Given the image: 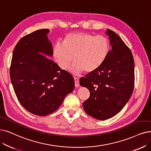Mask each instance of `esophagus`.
<instances>
[{"label":"esophagus","mask_w":151,"mask_h":151,"mask_svg":"<svg viewBox=\"0 0 151 151\" xmlns=\"http://www.w3.org/2000/svg\"><path fill=\"white\" fill-rule=\"evenodd\" d=\"M74 83H75V87H77L79 86V81L76 77H74Z\"/></svg>","instance_id":"esophagus-1"}]
</instances>
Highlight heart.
I'll list each match as a JSON object with an SVG mask.
<instances>
[{"mask_svg":"<svg viewBox=\"0 0 151 151\" xmlns=\"http://www.w3.org/2000/svg\"><path fill=\"white\" fill-rule=\"evenodd\" d=\"M109 51V42L102 35L88 33H76L66 35L63 45L57 43L54 47V57L62 69H67L74 57V64L70 71L79 74L99 69L106 59Z\"/></svg>","mask_w":151,"mask_h":151,"instance_id":"1","label":"heart"}]
</instances>
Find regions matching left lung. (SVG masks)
I'll use <instances>...</instances> for the list:
<instances>
[{"label":"left lung","instance_id":"left-lung-1","mask_svg":"<svg viewBox=\"0 0 151 151\" xmlns=\"http://www.w3.org/2000/svg\"><path fill=\"white\" fill-rule=\"evenodd\" d=\"M111 50L100 67L81 78V86L90 91L83 103L85 111L105 120L116 115L130 99L134 86V59L129 48L119 36L107 29Z\"/></svg>","mask_w":151,"mask_h":151}]
</instances>
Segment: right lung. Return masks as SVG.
<instances>
[{
	"label": "right lung",
	"mask_w": 151,
	"mask_h": 151,
	"mask_svg": "<svg viewBox=\"0 0 151 151\" xmlns=\"http://www.w3.org/2000/svg\"><path fill=\"white\" fill-rule=\"evenodd\" d=\"M49 31L38 29L21 38L10 68V80L20 104L28 111L43 116L56 111L74 88L72 76L44 55L53 53L47 37Z\"/></svg>",
	"instance_id": "right-lung-1"
}]
</instances>
